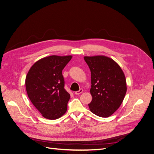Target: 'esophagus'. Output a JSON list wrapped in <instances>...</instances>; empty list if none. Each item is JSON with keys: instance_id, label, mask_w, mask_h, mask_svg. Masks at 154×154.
I'll list each match as a JSON object with an SVG mask.
<instances>
[{"instance_id": "obj_1", "label": "esophagus", "mask_w": 154, "mask_h": 154, "mask_svg": "<svg viewBox=\"0 0 154 154\" xmlns=\"http://www.w3.org/2000/svg\"><path fill=\"white\" fill-rule=\"evenodd\" d=\"M82 92H83V89H81L79 91L75 92V94L79 95V94H81Z\"/></svg>"}]
</instances>
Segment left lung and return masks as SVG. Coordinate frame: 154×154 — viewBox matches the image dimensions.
I'll list each match as a JSON object with an SVG mask.
<instances>
[{
  "label": "left lung",
  "mask_w": 154,
  "mask_h": 154,
  "mask_svg": "<svg viewBox=\"0 0 154 154\" xmlns=\"http://www.w3.org/2000/svg\"><path fill=\"white\" fill-rule=\"evenodd\" d=\"M84 58L91 73L90 111L98 116L109 117L119 108L125 96L127 88L124 73L119 65L108 57Z\"/></svg>",
  "instance_id": "left-lung-1"
}]
</instances>
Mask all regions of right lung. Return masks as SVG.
Segmentation results:
<instances>
[{
    "instance_id": "right-lung-1",
    "label": "right lung",
    "mask_w": 154,
    "mask_h": 154,
    "mask_svg": "<svg viewBox=\"0 0 154 154\" xmlns=\"http://www.w3.org/2000/svg\"><path fill=\"white\" fill-rule=\"evenodd\" d=\"M72 57L51 55L43 58L34 63L26 75L28 97L46 119H58L67 110L70 96L64 88L62 72Z\"/></svg>"
}]
</instances>
